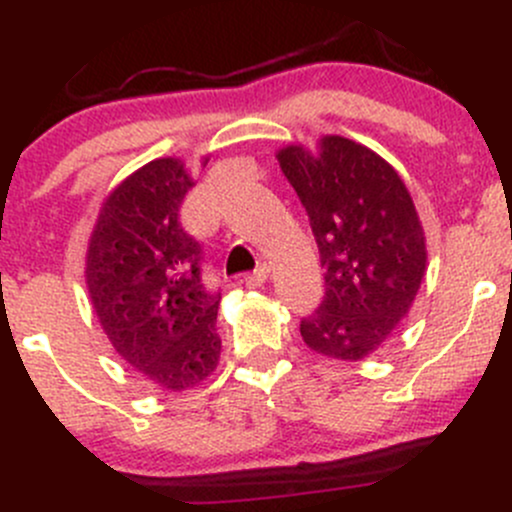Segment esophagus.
Returning a JSON list of instances; mask_svg holds the SVG:
<instances>
[{
	"label": "esophagus",
	"mask_w": 512,
	"mask_h": 512,
	"mask_svg": "<svg viewBox=\"0 0 512 512\" xmlns=\"http://www.w3.org/2000/svg\"><path fill=\"white\" fill-rule=\"evenodd\" d=\"M267 277H270V267L267 265H260L257 267L255 272H250V274H245V277H242V282L247 284V287H262V284L267 282Z\"/></svg>",
	"instance_id": "1"
}]
</instances>
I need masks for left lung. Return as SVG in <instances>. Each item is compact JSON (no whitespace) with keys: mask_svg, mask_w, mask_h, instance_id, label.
<instances>
[{"mask_svg":"<svg viewBox=\"0 0 512 512\" xmlns=\"http://www.w3.org/2000/svg\"><path fill=\"white\" fill-rule=\"evenodd\" d=\"M277 159L326 270L324 301L301 319V338L328 358H365L405 319L427 270L410 191L383 157L336 134L316 154L292 144Z\"/></svg>","mask_w":512,"mask_h":512,"instance_id":"8db88e82","label":"left lung"}]
</instances>
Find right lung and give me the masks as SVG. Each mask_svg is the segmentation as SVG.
I'll use <instances>...</instances> for the list:
<instances>
[{"label":"right lung","instance_id":"right-lung-1","mask_svg":"<svg viewBox=\"0 0 512 512\" xmlns=\"http://www.w3.org/2000/svg\"><path fill=\"white\" fill-rule=\"evenodd\" d=\"M193 179L184 161L154 159L102 203L88 245L90 301L115 351L159 390L213 373L220 292L203 284L201 242L179 220Z\"/></svg>","mask_w":512,"mask_h":512}]
</instances>
